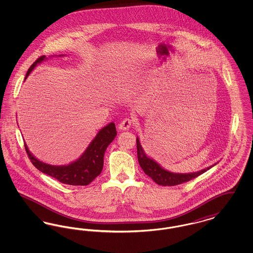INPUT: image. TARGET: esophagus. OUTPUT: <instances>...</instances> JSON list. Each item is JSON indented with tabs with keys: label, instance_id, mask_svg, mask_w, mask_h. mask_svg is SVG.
<instances>
[{
	"label": "esophagus",
	"instance_id": "obj_1",
	"mask_svg": "<svg viewBox=\"0 0 253 253\" xmlns=\"http://www.w3.org/2000/svg\"><path fill=\"white\" fill-rule=\"evenodd\" d=\"M132 119H130V118H125V119L119 124V128H120L121 130L125 131V130H128V129L132 126Z\"/></svg>",
	"mask_w": 253,
	"mask_h": 253
}]
</instances>
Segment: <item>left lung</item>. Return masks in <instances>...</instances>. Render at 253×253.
<instances>
[{"label": "left lung", "instance_id": "8db88e82", "mask_svg": "<svg viewBox=\"0 0 253 253\" xmlns=\"http://www.w3.org/2000/svg\"><path fill=\"white\" fill-rule=\"evenodd\" d=\"M136 149H137V159L140 167L144 170L145 173L150 176L153 180L160 186H176L182 183L192 180L193 178L199 176L200 174L204 173L208 169L213 167L214 165L208 167V168L201 169L197 172H191V173H175L170 172L162 168L158 165L155 160L147 157L146 154L140 145L138 137H136Z\"/></svg>", "mask_w": 253, "mask_h": 253}]
</instances>
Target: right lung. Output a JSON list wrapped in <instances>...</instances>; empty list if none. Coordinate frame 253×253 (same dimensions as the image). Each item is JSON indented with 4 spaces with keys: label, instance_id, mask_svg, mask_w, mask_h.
<instances>
[{
    "label": "right lung",
    "instance_id": "obj_1",
    "mask_svg": "<svg viewBox=\"0 0 253 253\" xmlns=\"http://www.w3.org/2000/svg\"><path fill=\"white\" fill-rule=\"evenodd\" d=\"M45 60V56L40 57L36 61L29 67L26 73V77L35 68V66ZM117 135L116 125L114 122L109 123L107 126L103 127L97 132L96 137L87 147L83 156L64 166H54L43 163L38 160L28 150L24 143V148L27 153L28 158L32 164L42 172L54 177L63 184L73 186H87L100 174L103 168V157L108 145L114 140Z\"/></svg>",
    "mask_w": 253,
    "mask_h": 253
}]
</instances>
